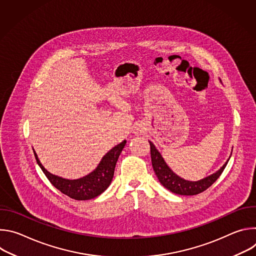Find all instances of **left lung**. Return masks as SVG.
<instances>
[{
    "label": "left lung",
    "instance_id": "8db88e82",
    "mask_svg": "<svg viewBox=\"0 0 256 256\" xmlns=\"http://www.w3.org/2000/svg\"><path fill=\"white\" fill-rule=\"evenodd\" d=\"M149 142L151 147V158H152L153 169L160 181V184L171 192L180 194V196H196L204 192L206 188H208L214 182L220 177V175L224 171L231 157L230 156L229 159L226 161V163L214 173L200 180L190 181V180H186L182 177L178 176L176 173H174L171 170V168L167 165L164 158L155 147V144L151 140H149Z\"/></svg>",
    "mask_w": 256,
    "mask_h": 256
}]
</instances>
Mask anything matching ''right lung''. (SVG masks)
<instances>
[{
  "mask_svg": "<svg viewBox=\"0 0 256 256\" xmlns=\"http://www.w3.org/2000/svg\"><path fill=\"white\" fill-rule=\"evenodd\" d=\"M126 144V140H124L120 144H116L114 148L102 157L101 161L92 172L78 179H66L50 173L40 163L38 156L34 150L33 152L38 164L56 188L70 198L77 200H87L100 196L110 186L118 159Z\"/></svg>",
  "mask_w": 256,
  "mask_h": 256,
  "instance_id": "add662e5",
  "label": "right lung"
}]
</instances>
